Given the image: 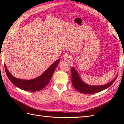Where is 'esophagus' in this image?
I'll use <instances>...</instances> for the list:
<instances>
[{
    "mask_svg": "<svg viewBox=\"0 0 124 124\" xmlns=\"http://www.w3.org/2000/svg\"><path fill=\"white\" fill-rule=\"evenodd\" d=\"M65 59H66L67 60H68V61L71 60V57L69 56V55H67V56H65Z\"/></svg>",
    "mask_w": 124,
    "mask_h": 124,
    "instance_id": "esophagus-1",
    "label": "esophagus"
}]
</instances>
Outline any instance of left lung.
Returning <instances> with one entry per match:
<instances>
[{
	"label": "left lung",
	"mask_w": 124,
	"mask_h": 124,
	"mask_svg": "<svg viewBox=\"0 0 124 124\" xmlns=\"http://www.w3.org/2000/svg\"><path fill=\"white\" fill-rule=\"evenodd\" d=\"M71 80L72 84L76 90L79 92L84 94H94L102 91L108 88L115 82L117 77L111 82L102 86H90L84 83L80 79L78 72L73 67L71 68Z\"/></svg>",
	"instance_id": "1"
}]
</instances>
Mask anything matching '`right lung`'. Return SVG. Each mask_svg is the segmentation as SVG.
Segmentation results:
<instances>
[{"instance_id":"obj_1","label":"right lung","mask_w":124,"mask_h":124,"mask_svg":"<svg viewBox=\"0 0 124 124\" xmlns=\"http://www.w3.org/2000/svg\"><path fill=\"white\" fill-rule=\"evenodd\" d=\"M60 60L56 61L41 75L31 80H23L15 78L8 70L6 64H5V72L10 81L18 88L30 92L38 91L44 88L49 83Z\"/></svg>"}]
</instances>
